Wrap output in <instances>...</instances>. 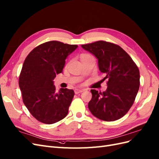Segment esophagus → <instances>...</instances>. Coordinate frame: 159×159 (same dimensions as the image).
Instances as JSON below:
<instances>
[{
  "mask_svg": "<svg viewBox=\"0 0 159 159\" xmlns=\"http://www.w3.org/2000/svg\"><path fill=\"white\" fill-rule=\"evenodd\" d=\"M84 91V90H80V89H75V94H79V93H81Z\"/></svg>",
  "mask_w": 159,
  "mask_h": 159,
  "instance_id": "34e87169",
  "label": "esophagus"
}]
</instances>
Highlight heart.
Here are the masks:
<instances>
[{"label":"heart","instance_id":"1","mask_svg":"<svg viewBox=\"0 0 159 159\" xmlns=\"http://www.w3.org/2000/svg\"><path fill=\"white\" fill-rule=\"evenodd\" d=\"M91 57V56L90 55V54H83L82 55H81L80 58H81V60H83V59H85V58H89V57Z\"/></svg>","mask_w":159,"mask_h":159}]
</instances>
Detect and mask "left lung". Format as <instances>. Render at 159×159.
Returning a JSON list of instances; mask_svg holds the SVG:
<instances>
[{
	"label": "left lung",
	"instance_id": "obj_1",
	"mask_svg": "<svg viewBox=\"0 0 159 159\" xmlns=\"http://www.w3.org/2000/svg\"><path fill=\"white\" fill-rule=\"evenodd\" d=\"M98 59V69L105 75L107 89L102 93L90 90L88 107L98 119L114 121L125 115L133 105L139 89L140 73L131 57L119 45L103 40L81 45Z\"/></svg>",
	"mask_w": 159,
	"mask_h": 159
}]
</instances>
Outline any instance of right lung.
I'll list each match as a JSON object with an SVG mask.
<instances>
[{"mask_svg":"<svg viewBox=\"0 0 159 159\" xmlns=\"http://www.w3.org/2000/svg\"><path fill=\"white\" fill-rule=\"evenodd\" d=\"M78 47L52 40L39 45L25 58L19 76L22 101L36 119L53 124L67 115L74 90L56 92L53 80L62 72L65 60Z\"/></svg>","mask_w":159,"mask_h":159,"instance_id":"right-lung-1","label":"right lung"}]
</instances>
